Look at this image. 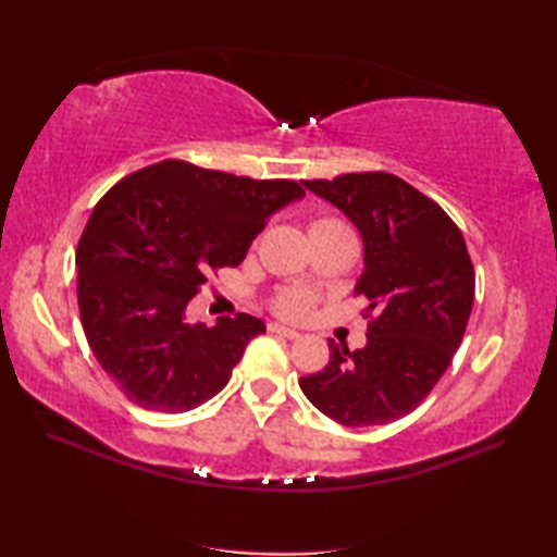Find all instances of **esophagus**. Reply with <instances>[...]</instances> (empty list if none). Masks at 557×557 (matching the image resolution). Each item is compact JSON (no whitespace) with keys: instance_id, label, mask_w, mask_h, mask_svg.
<instances>
[{"instance_id":"34e87169","label":"esophagus","mask_w":557,"mask_h":557,"mask_svg":"<svg viewBox=\"0 0 557 557\" xmlns=\"http://www.w3.org/2000/svg\"><path fill=\"white\" fill-rule=\"evenodd\" d=\"M268 330H270V333L282 335V337H287V339H297V337H301L299 330L287 327V325H280V323H270V325H268Z\"/></svg>"}]
</instances>
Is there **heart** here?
<instances>
[{
    "label": "heart",
    "mask_w": 557,
    "mask_h": 557,
    "mask_svg": "<svg viewBox=\"0 0 557 557\" xmlns=\"http://www.w3.org/2000/svg\"><path fill=\"white\" fill-rule=\"evenodd\" d=\"M330 227H345V224L337 222V220H330V218H323V220H315L311 224V232H318V230H330ZM277 311L285 313V315H292V318H299L304 315L306 311H309L311 306V297L306 292H285L280 294V299L275 301Z\"/></svg>",
    "instance_id": "heart-1"
}]
</instances>
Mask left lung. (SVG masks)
Instances as JSON below:
<instances>
[{
  "instance_id": "obj_1",
  "label": "left lung",
  "mask_w": 557,
  "mask_h": 557,
  "mask_svg": "<svg viewBox=\"0 0 557 557\" xmlns=\"http://www.w3.org/2000/svg\"><path fill=\"white\" fill-rule=\"evenodd\" d=\"M359 230L363 270L354 285L373 321L357 351L327 339L323 371L299 381L311 405L361 429L407 417L453 361L474 304L465 236L445 210L395 174L301 182Z\"/></svg>"
}]
</instances>
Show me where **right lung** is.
<instances>
[{
  "instance_id": "right-lung-1",
  "label": "right lung",
  "mask_w": 557,
  "mask_h": 557,
  "mask_svg": "<svg viewBox=\"0 0 557 557\" xmlns=\"http://www.w3.org/2000/svg\"><path fill=\"white\" fill-rule=\"evenodd\" d=\"M304 198L260 182L164 160L126 176L90 212L76 248L83 333L134 405L182 413L215 397L265 323H191L186 306L218 268L239 265L263 224Z\"/></svg>"
}]
</instances>
